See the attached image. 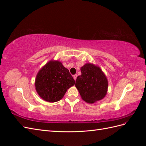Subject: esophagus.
<instances>
[{"label": "esophagus", "instance_id": "34e87169", "mask_svg": "<svg viewBox=\"0 0 146 146\" xmlns=\"http://www.w3.org/2000/svg\"><path fill=\"white\" fill-rule=\"evenodd\" d=\"M77 74H75V75H74V76H73L74 79V80H76V79H77Z\"/></svg>", "mask_w": 146, "mask_h": 146}]
</instances>
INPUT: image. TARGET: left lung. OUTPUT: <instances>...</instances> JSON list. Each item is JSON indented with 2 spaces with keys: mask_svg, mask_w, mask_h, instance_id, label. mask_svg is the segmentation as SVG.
Masks as SVG:
<instances>
[{
  "mask_svg": "<svg viewBox=\"0 0 146 146\" xmlns=\"http://www.w3.org/2000/svg\"><path fill=\"white\" fill-rule=\"evenodd\" d=\"M82 75L77 77L76 86L83 100L89 104L102 99L107 92L108 80L102 70L87 63L81 68Z\"/></svg>",
  "mask_w": 146,
  "mask_h": 146,
  "instance_id": "1",
  "label": "left lung"
}]
</instances>
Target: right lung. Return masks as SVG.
Masks as SVG:
<instances>
[{
  "label": "right lung",
  "mask_w": 146,
  "mask_h": 146,
  "mask_svg": "<svg viewBox=\"0 0 146 146\" xmlns=\"http://www.w3.org/2000/svg\"><path fill=\"white\" fill-rule=\"evenodd\" d=\"M69 70L58 61H50L39 70L35 80L39 96L50 102L61 100L66 92L75 84Z\"/></svg>",
  "instance_id": "right-lung-1"
}]
</instances>
